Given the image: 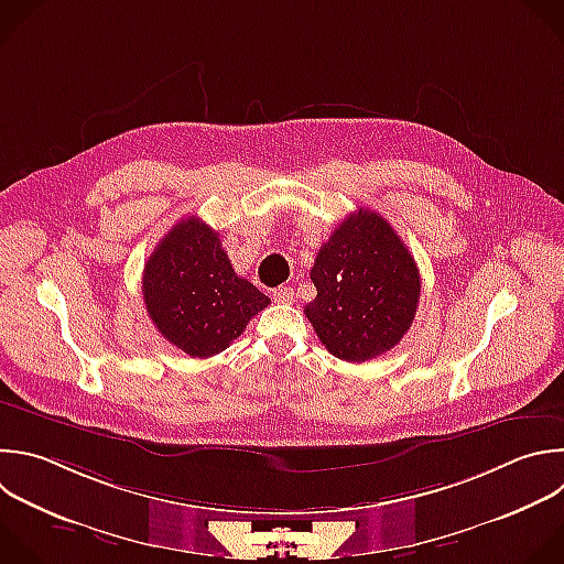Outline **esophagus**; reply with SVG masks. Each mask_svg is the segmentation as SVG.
<instances>
[{"instance_id":"34e87169","label":"esophagus","mask_w":564,"mask_h":564,"mask_svg":"<svg viewBox=\"0 0 564 564\" xmlns=\"http://www.w3.org/2000/svg\"><path fill=\"white\" fill-rule=\"evenodd\" d=\"M272 296H274V301H279V303H292V301H294V290H292L290 285H281V288H274V290H272Z\"/></svg>"}]
</instances>
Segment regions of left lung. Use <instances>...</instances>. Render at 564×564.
Masks as SVG:
<instances>
[{
  "label": "left lung",
  "instance_id": "obj_1",
  "mask_svg": "<svg viewBox=\"0 0 564 564\" xmlns=\"http://www.w3.org/2000/svg\"><path fill=\"white\" fill-rule=\"evenodd\" d=\"M316 299L305 316L340 360L365 362L412 327L421 299L414 257L379 213L349 215L321 246L310 270Z\"/></svg>",
  "mask_w": 564,
  "mask_h": 564
}]
</instances>
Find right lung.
Returning <instances> with one entry per match:
<instances>
[{"label":"right lung","instance_id":"obj_1","mask_svg":"<svg viewBox=\"0 0 564 564\" xmlns=\"http://www.w3.org/2000/svg\"><path fill=\"white\" fill-rule=\"evenodd\" d=\"M145 310L165 340L193 358H210L241 336L270 299L232 270L199 217L178 221L143 268Z\"/></svg>","mask_w":564,"mask_h":564}]
</instances>
